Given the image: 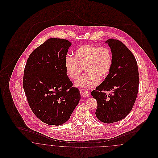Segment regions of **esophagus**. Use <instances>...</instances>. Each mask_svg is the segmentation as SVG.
<instances>
[{"instance_id": "34e87169", "label": "esophagus", "mask_w": 158, "mask_h": 158, "mask_svg": "<svg viewBox=\"0 0 158 158\" xmlns=\"http://www.w3.org/2000/svg\"><path fill=\"white\" fill-rule=\"evenodd\" d=\"M80 94L83 97H89V93L85 89H80Z\"/></svg>"}]
</instances>
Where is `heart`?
Here are the masks:
<instances>
[{"label": "heart", "instance_id": "1", "mask_svg": "<svg viewBox=\"0 0 158 158\" xmlns=\"http://www.w3.org/2000/svg\"><path fill=\"white\" fill-rule=\"evenodd\" d=\"M112 62V53L108 47L85 44L75 50L74 57L66 58L65 67L68 76L72 79H77L85 68L87 73L81 76L75 82V86L90 89L99 85L100 78L108 76Z\"/></svg>", "mask_w": 158, "mask_h": 158}]
</instances>
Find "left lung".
<instances>
[{
  "label": "left lung",
  "mask_w": 158,
  "mask_h": 158,
  "mask_svg": "<svg viewBox=\"0 0 158 158\" xmlns=\"http://www.w3.org/2000/svg\"><path fill=\"white\" fill-rule=\"evenodd\" d=\"M113 56L112 66L105 80L91 92L97 102L95 115L105 123L123 119L131 111L139 89V72L135 57L117 40L108 39ZM111 91L108 95L106 92Z\"/></svg>",
  "instance_id": "1"
}]
</instances>
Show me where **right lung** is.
Returning a JSON list of instances; mask_svg holds the SVG:
<instances>
[{
    "label": "right lung",
    "mask_w": 158,
    "mask_h": 158,
    "mask_svg": "<svg viewBox=\"0 0 158 158\" xmlns=\"http://www.w3.org/2000/svg\"><path fill=\"white\" fill-rule=\"evenodd\" d=\"M70 45L67 40L48 39L30 55L24 69L23 88L29 106L48 125L66 122L81 98L66 71Z\"/></svg>",
    "instance_id": "obj_1"
}]
</instances>
